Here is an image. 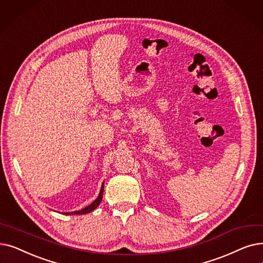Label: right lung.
<instances>
[{
    "label": "right lung",
    "instance_id": "1",
    "mask_svg": "<svg viewBox=\"0 0 263 263\" xmlns=\"http://www.w3.org/2000/svg\"><path fill=\"white\" fill-rule=\"evenodd\" d=\"M103 191H104V185H102L100 195H99V197L97 198V200L95 202H92L90 205H88V206H86L85 209H83L81 211H76L74 213H65V215H72V214H76V215H81L82 214L83 215V214H88L90 212H92L93 210H96L99 206V204L101 203L102 198H103Z\"/></svg>",
    "mask_w": 263,
    "mask_h": 263
}]
</instances>
